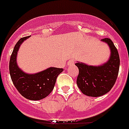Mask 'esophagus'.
I'll return each mask as SVG.
<instances>
[{
  "mask_svg": "<svg viewBox=\"0 0 129 129\" xmlns=\"http://www.w3.org/2000/svg\"><path fill=\"white\" fill-rule=\"evenodd\" d=\"M68 65H73V64H75V60H74V59H73V58H71V59H70L69 61H68L67 62Z\"/></svg>",
  "mask_w": 129,
  "mask_h": 129,
  "instance_id": "esophagus-1",
  "label": "esophagus"
}]
</instances>
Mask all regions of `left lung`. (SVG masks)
I'll return each instance as SVG.
<instances>
[{
    "label": "left lung",
    "instance_id": "obj_1",
    "mask_svg": "<svg viewBox=\"0 0 129 129\" xmlns=\"http://www.w3.org/2000/svg\"><path fill=\"white\" fill-rule=\"evenodd\" d=\"M102 41L107 43L111 49V56L106 63L101 66H89L77 62L79 68L77 84L82 93L88 96L97 97L109 92L114 86L118 77L120 58L118 50L110 39Z\"/></svg>",
    "mask_w": 129,
    "mask_h": 129
}]
</instances>
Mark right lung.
Instances as JSON below:
<instances>
[{
    "label": "right lung",
    "mask_w": 129,
    "mask_h": 129,
    "mask_svg": "<svg viewBox=\"0 0 129 129\" xmlns=\"http://www.w3.org/2000/svg\"><path fill=\"white\" fill-rule=\"evenodd\" d=\"M28 37H22L14 46L9 62V71L14 86L24 97L32 101H39L47 97L54 88L57 77L63 69L50 67L36 74H26L18 68L16 55L18 48Z\"/></svg>",
    "instance_id": "obj_1"
}]
</instances>
